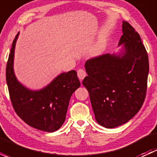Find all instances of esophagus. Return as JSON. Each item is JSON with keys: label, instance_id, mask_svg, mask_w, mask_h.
Returning <instances> with one entry per match:
<instances>
[{"label": "esophagus", "instance_id": "obj_1", "mask_svg": "<svg viewBox=\"0 0 157 157\" xmlns=\"http://www.w3.org/2000/svg\"><path fill=\"white\" fill-rule=\"evenodd\" d=\"M77 76H78L79 79H80V80H82L86 76V71L83 69H79L78 71H77Z\"/></svg>", "mask_w": 157, "mask_h": 157}]
</instances>
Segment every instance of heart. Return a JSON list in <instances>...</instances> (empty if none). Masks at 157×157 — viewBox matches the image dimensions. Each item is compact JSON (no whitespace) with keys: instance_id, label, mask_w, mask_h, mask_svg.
Instances as JSON below:
<instances>
[{"instance_id":"obj_1","label":"heart","mask_w":157,"mask_h":157,"mask_svg":"<svg viewBox=\"0 0 157 157\" xmlns=\"http://www.w3.org/2000/svg\"><path fill=\"white\" fill-rule=\"evenodd\" d=\"M105 42L103 39H99L97 42H96V45L92 48L90 50V55L93 57H96L100 55L103 52L104 48H105Z\"/></svg>"}]
</instances>
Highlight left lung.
Returning a JSON list of instances; mask_svg holds the SVG:
<instances>
[{
  "label": "left lung",
  "mask_w": 157,
  "mask_h": 157,
  "mask_svg": "<svg viewBox=\"0 0 157 157\" xmlns=\"http://www.w3.org/2000/svg\"><path fill=\"white\" fill-rule=\"evenodd\" d=\"M123 35L118 54H105L85 63L87 75L83 85L90 94L96 121L114 128L131 120L143 105L146 96L149 60L140 36L122 22Z\"/></svg>",
  "instance_id": "8db88e82"
}]
</instances>
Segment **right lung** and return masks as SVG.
<instances>
[{
	"label": "right lung",
	"instance_id": "obj_1",
	"mask_svg": "<svg viewBox=\"0 0 157 157\" xmlns=\"http://www.w3.org/2000/svg\"><path fill=\"white\" fill-rule=\"evenodd\" d=\"M12 44L6 67V80L13 107L22 120L31 127L47 132L59 129L65 121L71 95L80 83L75 71L62 73L39 90H31L17 80L13 71L16 42Z\"/></svg>",
	"mask_w": 157,
	"mask_h": 157
}]
</instances>
